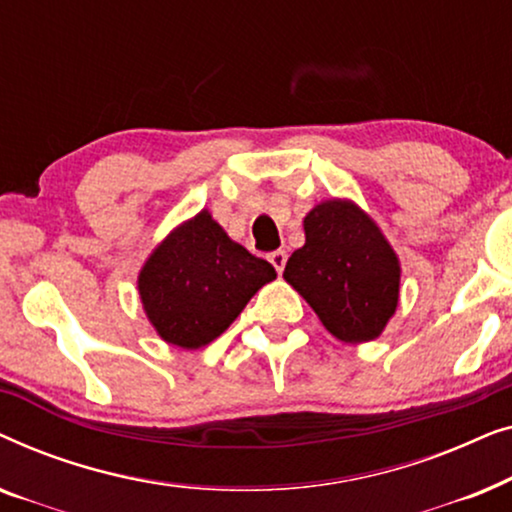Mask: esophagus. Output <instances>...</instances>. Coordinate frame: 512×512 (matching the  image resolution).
<instances>
[{"instance_id":"obj_1","label":"esophagus","mask_w":512,"mask_h":512,"mask_svg":"<svg viewBox=\"0 0 512 512\" xmlns=\"http://www.w3.org/2000/svg\"><path fill=\"white\" fill-rule=\"evenodd\" d=\"M286 258H289V256H286L284 249H277V251H272V254H270V263L275 265V270L279 272V275H282V272H284Z\"/></svg>"}]
</instances>
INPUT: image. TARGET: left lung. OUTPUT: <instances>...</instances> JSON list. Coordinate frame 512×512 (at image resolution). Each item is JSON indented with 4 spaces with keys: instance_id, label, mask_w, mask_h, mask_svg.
Returning <instances> with one entry per match:
<instances>
[{
    "instance_id": "obj_1",
    "label": "left lung",
    "mask_w": 512,
    "mask_h": 512,
    "mask_svg": "<svg viewBox=\"0 0 512 512\" xmlns=\"http://www.w3.org/2000/svg\"><path fill=\"white\" fill-rule=\"evenodd\" d=\"M305 244L284 279L349 345L380 338L401 296V261L373 216L347 198L321 200L303 219Z\"/></svg>"
}]
</instances>
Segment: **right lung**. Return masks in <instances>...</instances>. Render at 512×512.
Segmentation results:
<instances>
[{"label":"right lung","instance_id":"right-lung-1","mask_svg":"<svg viewBox=\"0 0 512 512\" xmlns=\"http://www.w3.org/2000/svg\"><path fill=\"white\" fill-rule=\"evenodd\" d=\"M275 277L268 261L230 240L209 209H202L151 251L137 275V291L160 340L200 349L219 338Z\"/></svg>","mask_w":512,"mask_h":512}]
</instances>
